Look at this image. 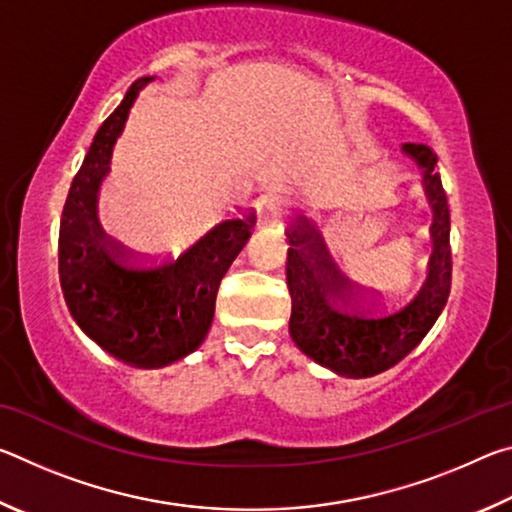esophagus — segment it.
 <instances>
[{
    "mask_svg": "<svg viewBox=\"0 0 512 512\" xmlns=\"http://www.w3.org/2000/svg\"><path fill=\"white\" fill-rule=\"evenodd\" d=\"M266 205H268V210H271L273 214H289L291 212V207H293V203H291V198L284 194V192H271L268 194V198H266Z\"/></svg>",
    "mask_w": 512,
    "mask_h": 512,
    "instance_id": "1",
    "label": "esophagus"
}]
</instances>
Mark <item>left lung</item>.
Returning <instances> with one entry per match:
<instances>
[{
	"instance_id": "obj_1",
	"label": "left lung",
	"mask_w": 512,
	"mask_h": 512,
	"mask_svg": "<svg viewBox=\"0 0 512 512\" xmlns=\"http://www.w3.org/2000/svg\"><path fill=\"white\" fill-rule=\"evenodd\" d=\"M424 171L431 201L429 271L411 298L397 307H379L370 293L354 289L336 271L305 221L287 230V287L291 293L289 332L298 348L341 375H372L409 354L436 323L452 289L449 207L436 167V155L424 144H404Z\"/></svg>"
}]
</instances>
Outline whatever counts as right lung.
I'll return each mask as SVG.
<instances>
[{"instance_id": "right-lung-1", "label": "right lung", "mask_w": 512, "mask_h": 512, "mask_svg": "<svg viewBox=\"0 0 512 512\" xmlns=\"http://www.w3.org/2000/svg\"><path fill=\"white\" fill-rule=\"evenodd\" d=\"M103 121L69 187L58 232V275L69 314L112 357L133 366H164L203 343L216 291L255 230V214L221 219L176 259L126 253L101 230L97 189L137 92Z\"/></svg>"}]
</instances>
